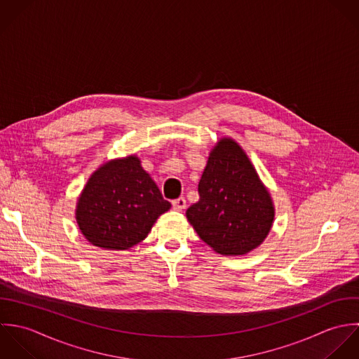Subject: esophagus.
<instances>
[{
    "mask_svg": "<svg viewBox=\"0 0 359 359\" xmlns=\"http://www.w3.org/2000/svg\"><path fill=\"white\" fill-rule=\"evenodd\" d=\"M172 205H173V210L182 211V210L186 208V200H184L183 197H179V198H176V200L172 201Z\"/></svg>",
    "mask_w": 359,
    "mask_h": 359,
    "instance_id": "1",
    "label": "esophagus"
}]
</instances>
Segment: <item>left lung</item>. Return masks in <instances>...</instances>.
I'll return each instance as SVG.
<instances>
[{"instance_id":"obj_1","label":"left lung","mask_w":359,"mask_h":359,"mask_svg":"<svg viewBox=\"0 0 359 359\" xmlns=\"http://www.w3.org/2000/svg\"><path fill=\"white\" fill-rule=\"evenodd\" d=\"M200 200L186 215L201 240L222 255H243L268 236L275 210L241 147L222 139L198 183Z\"/></svg>"}]
</instances>
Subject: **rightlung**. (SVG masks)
<instances>
[{"label": "right lung", "instance_id": "obj_1", "mask_svg": "<svg viewBox=\"0 0 359 359\" xmlns=\"http://www.w3.org/2000/svg\"><path fill=\"white\" fill-rule=\"evenodd\" d=\"M170 208L137 156L102 165L88 179L76 219L84 237L107 250H128L149 233Z\"/></svg>", "mask_w": 359, "mask_h": 359}]
</instances>
